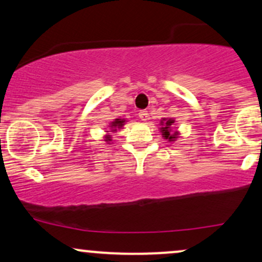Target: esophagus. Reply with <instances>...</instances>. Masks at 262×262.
I'll list each match as a JSON object with an SVG mask.
<instances>
[{
    "label": "esophagus",
    "instance_id": "1",
    "mask_svg": "<svg viewBox=\"0 0 262 262\" xmlns=\"http://www.w3.org/2000/svg\"><path fill=\"white\" fill-rule=\"evenodd\" d=\"M138 115H140L142 121H147L148 118H149V113H148V111H141Z\"/></svg>",
    "mask_w": 262,
    "mask_h": 262
}]
</instances>
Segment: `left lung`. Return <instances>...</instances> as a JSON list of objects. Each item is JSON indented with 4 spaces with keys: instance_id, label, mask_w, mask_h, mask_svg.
Masks as SVG:
<instances>
[{
    "instance_id": "1",
    "label": "left lung",
    "mask_w": 262,
    "mask_h": 262,
    "mask_svg": "<svg viewBox=\"0 0 262 262\" xmlns=\"http://www.w3.org/2000/svg\"><path fill=\"white\" fill-rule=\"evenodd\" d=\"M173 124H175V120H173V119L164 118L163 120H160V125H161L160 132H161V135H163V137L169 142L176 141V138L179 137V132L172 130Z\"/></svg>"
}]
</instances>
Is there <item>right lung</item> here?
<instances>
[{"label":"right lung","instance_id":"add662e5","mask_svg":"<svg viewBox=\"0 0 262 262\" xmlns=\"http://www.w3.org/2000/svg\"><path fill=\"white\" fill-rule=\"evenodd\" d=\"M124 122H125V120L124 119H115L114 121L113 122H111V128H112V131L111 132H115L116 131V128H120V127H122V126H124ZM106 132H109V131H106ZM105 142L108 144H111L109 143V142L112 141V135H105Z\"/></svg>","mask_w":262,"mask_h":262}]
</instances>
